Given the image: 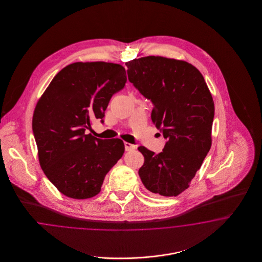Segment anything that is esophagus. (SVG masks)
<instances>
[{"instance_id": "obj_1", "label": "esophagus", "mask_w": 262, "mask_h": 262, "mask_svg": "<svg viewBox=\"0 0 262 262\" xmlns=\"http://www.w3.org/2000/svg\"><path fill=\"white\" fill-rule=\"evenodd\" d=\"M137 146L132 144V143H128V142H125V151H130V150L136 149Z\"/></svg>"}]
</instances>
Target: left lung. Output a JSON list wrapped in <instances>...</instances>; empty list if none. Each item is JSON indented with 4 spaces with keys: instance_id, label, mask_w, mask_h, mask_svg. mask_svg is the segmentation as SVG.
<instances>
[{
    "instance_id": "left-lung-1",
    "label": "left lung",
    "mask_w": 262,
    "mask_h": 262,
    "mask_svg": "<svg viewBox=\"0 0 262 262\" xmlns=\"http://www.w3.org/2000/svg\"><path fill=\"white\" fill-rule=\"evenodd\" d=\"M125 66L129 82L152 102V122L167 139L159 154L138 147L144 156L138 174L150 192L177 196L211 147V93L200 71L185 61L148 56Z\"/></svg>"
}]
</instances>
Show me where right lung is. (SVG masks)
<instances>
[{
	"label": "right lung",
	"mask_w": 262,
	"mask_h": 262,
	"mask_svg": "<svg viewBox=\"0 0 262 262\" xmlns=\"http://www.w3.org/2000/svg\"><path fill=\"white\" fill-rule=\"evenodd\" d=\"M126 82L124 67L74 62L61 70L38 101L32 119L40 166L62 194L85 200L98 194L105 176L124 154L122 139L86 135L102 124L113 95Z\"/></svg>",
	"instance_id": "right-lung-1"
}]
</instances>
